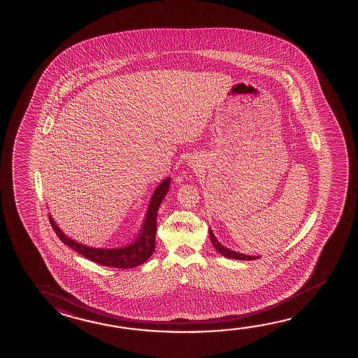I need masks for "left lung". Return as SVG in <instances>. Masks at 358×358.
I'll use <instances>...</instances> for the list:
<instances>
[{"mask_svg": "<svg viewBox=\"0 0 358 358\" xmlns=\"http://www.w3.org/2000/svg\"><path fill=\"white\" fill-rule=\"evenodd\" d=\"M208 234H210V238H211V243H213V248L216 250L219 251L221 255H224L226 257H230V259H236V260H257L259 257H251V255H245V254H240L238 251L230 250L225 248L224 245H221L219 243V240L215 238L213 232L211 231V229H208Z\"/></svg>", "mask_w": 358, "mask_h": 358, "instance_id": "1", "label": "left lung"}]
</instances>
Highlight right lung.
Listing matches in <instances>:
<instances>
[{
	"label": "right lung",
	"mask_w": 358,
	"mask_h": 358,
	"mask_svg": "<svg viewBox=\"0 0 358 358\" xmlns=\"http://www.w3.org/2000/svg\"><path fill=\"white\" fill-rule=\"evenodd\" d=\"M171 185V177L166 178L162 183H159L155 192L152 194L151 202L148 206V211L145 215V222L142 230L139 232L137 238L132 244L117 249H95L87 245L80 244L74 241L73 238H68L60 227L55 224L54 219L49 215V221L57 235V238L63 241L64 244L70 246L73 250L79 252L83 257H87L94 263L101 264L104 266H114L118 269L134 268L141 264L147 262L151 257L155 248H156V230H157V211L161 202L169 192Z\"/></svg>",
	"instance_id": "right-lung-1"
}]
</instances>
